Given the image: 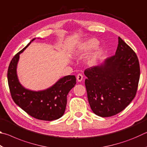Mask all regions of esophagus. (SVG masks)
<instances>
[{"label": "esophagus", "instance_id": "1", "mask_svg": "<svg viewBox=\"0 0 147 147\" xmlns=\"http://www.w3.org/2000/svg\"><path fill=\"white\" fill-rule=\"evenodd\" d=\"M76 79H77V80H78V82H81L83 79V75L82 74L79 73L78 74H77Z\"/></svg>", "mask_w": 147, "mask_h": 147}]
</instances>
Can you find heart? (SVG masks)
<instances>
[{
	"mask_svg": "<svg viewBox=\"0 0 147 147\" xmlns=\"http://www.w3.org/2000/svg\"><path fill=\"white\" fill-rule=\"evenodd\" d=\"M98 45V41L96 39H90L89 40L84 42L83 43H82L80 45L78 49L74 51V54H80L82 53H87L90 50L93 49L97 46ZM98 56V53L94 54V56L92 57V61L96 59Z\"/></svg>",
	"mask_w": 147,
	"mask_h": 147,
	"instance_id": "heart-1",
	"label": "heart"
}]
</instances>
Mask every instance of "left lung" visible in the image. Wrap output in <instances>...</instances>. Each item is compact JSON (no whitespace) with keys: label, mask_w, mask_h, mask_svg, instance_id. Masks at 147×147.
Returning a JSON list of instances; mask_svg holds the SVG:
<instances>
[{"label":"left lung","mask_w":147,"mask_h":147,"mask_svg":"<svg viewBox=\"0 0 147 147\" xmlns=\"http://www.w3.org/2000/svg\"><path fill=\"white\" fill-rule=\"evenodd\" d=\"M88 102L94 113L115 115L132 101L138 90L140 67L138 56L120 37L115 55L84 71Z\"/></svg>","instance_id":"8db88e82"}]
</instances>
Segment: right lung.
<instances>
[{
  "mask_svg": "<svg viewBox=\"0 0 147 147\" xmlns=\"http://www.w3.org/2000/svg\"><path fill=\"white\" fill-rule=\"evenodd\" d=\"M33 39L10 61L8 70V82L14 102L33 117L42 121L56 120L63 115L67 105V96L75 86V76L69 75L57 82L46 90L33 91L21 85L17 76V64L19 54L28 47Z\"/></svg>",
  "mask_w": 147,
  "mask_h": 147,
  "instance_id": "right-lung-1",
  "label": "right lung"
}]
</instances>
